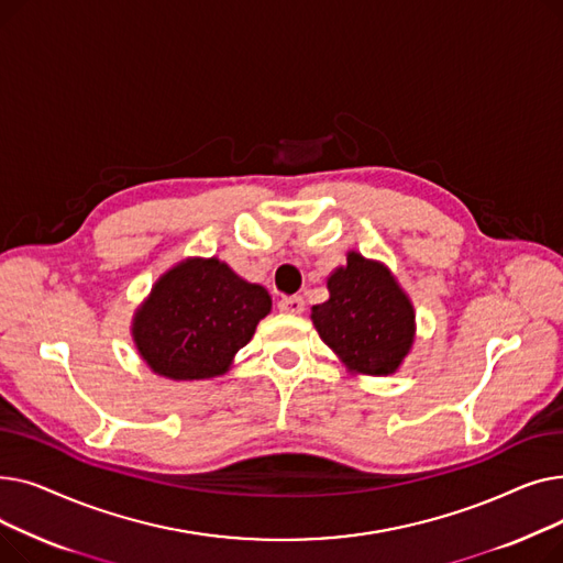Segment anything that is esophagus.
Here are the masks:
<instances>
[{
  "label": "esophagus",
  "mask_w": 563,
  "mask_h": 563,
  "mask_svg": "<svg viewBox=\"0 0 563 563\" xmlns=\"http://www.w3.org/2000/svg\"><path fill=\"white\" fill-rule=\"evenodd\" d=\"M278 310L287 314H301L306 310V301L301 297H283L278 301Z\"/></svg>",
  "instance_id": "34e87169"
}]
</instances>
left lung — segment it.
Returning <instances> with one entry per match:
<instances>
[{"label": "left lung", "instance_id": "left-lung-1", "mask_svg": "<svg viewBox=\"0 0 563 563\" xmlns=\"http://www.w3.org/2000/svg\"><path fill=\"white\" fill-rule=\"evenodd\" d=\"M327 285L329 301L310 314L319 338L353 374H395L416 340V310L388 266L351 251Z\"/></svg>", "mask_w": 563, "mask_h": 563}]
</instances>
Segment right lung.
<instances>
[{
	"mask_svg": "<svg viewBox=\"0 0 563 563\" xmlns=\"http://www.w3.org/2000/svg\"><path fill=\"white\" fill-rule=\"evenodd\" d=\"M272 312L262 285L217 257H189L168 269L132 319L139 356L155 374L200 380L230 369L260 319Z\"/></svg>",
	"mask_w": 563,
	"mask_h": 563,
	"instance_id": "obj_1",
	"label": "right lung"
}]
</instances>
